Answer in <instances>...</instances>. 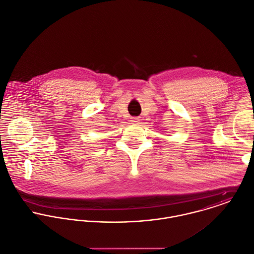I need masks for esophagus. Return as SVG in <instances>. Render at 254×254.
I'll use <instances>...</instances> for the list:
<instances>
[{"label":"esophagus","mask_w":254,"mask_h":254,"mask_svg":"<svg viewBox=\"0 0 254 254\" xmlns=\"http://www.w3.org/2000/svg\"><path fill=\"white\" fill-rule=\"evenodd\" d=\"M131 122H132V123H134V124H137V123H139V118L134 117V118H132V119H131Z\"/></svg>","instance_id":"1"}]
</instances>
